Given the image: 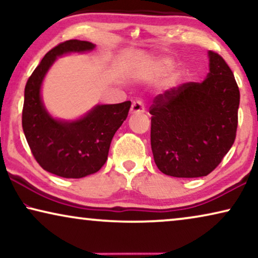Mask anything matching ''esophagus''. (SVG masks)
Instances as JSON below:
<instances>
[{"instance_id": "34e87169", "label": "esophagus", "mask_w": 258, "mask_h": 258, "mask_svg": "<svg viewBox=\"0 0 258 258\" xmlns=\"http://www.w3.org/2000/svg\"><path fill=\"white\" fill-rule=\"evenodd\" d=\"M146 111V104H144L143 101L137 100L133 102L132 105V112L133 114H141V112Z\"/></svg>"}]
</instances>
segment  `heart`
I'll return each mask as SVG.
<instances>
[{
  "label": "heart",
  "instance_id": "b5f03b06",
  "mask_svg": "<svg viewBox=\"0 0 258 258\" xmlns=\"http://www.w3.org/2000/svg\"><path fill=\"white\" fill-rule=\"evenodd\" d=\"M172 63L171 59L169 58H156V59H153V61H150L148 63L147 66V76L149 77V79H158V77L163 76L164 74H167L169 70L172 68ZM176 80H177V76L174 75L171 76L170 79L168 81V86H172V84H175Z\"/></svg>",
  "mask_w": 258,
  "mask_h": 258
}]
</instances>
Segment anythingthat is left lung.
Here are the masks:
<instances>
[{"instance_id":"8db88e82","label":"left lung","mask_w":258,"mask_h":258,"mask_svg":"<svg viewBox=\"0 0 258 258\" xmlns=\"http://www.w3.org/2000/svg\"><path fill=\"white\" fill-rule=\"evenodd\" d=\"M203 82H186L154 98L150 142L157 168L172 177L209 175L230 150L238 123L239 89L221 55L209 51Z\"/></svg>"}]
</instances>
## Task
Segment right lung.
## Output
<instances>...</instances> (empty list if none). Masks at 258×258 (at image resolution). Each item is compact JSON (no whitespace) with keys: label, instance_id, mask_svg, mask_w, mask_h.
<instances>
[{"label":"right lung","instance_id":"obj_1","mask_svg":"<svg viewBox=\"0 0 258 258\" xmlns=\"http://www.w3.org/2000/svg\"><path fill=\"white\" fill-rule=\"evenodd\" d=\"M95 45L69 40L49 50L27 81L22 126L33 156L44 170L64 178H81L97 172L108 158L112 137L128 116L132 102L97 105L74 122L54 119L45 111L40 89L45 73L57 56L87 51Z\"/></svg>","mask_w":258,"mask_h":258}]
</instances>
